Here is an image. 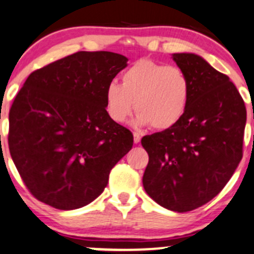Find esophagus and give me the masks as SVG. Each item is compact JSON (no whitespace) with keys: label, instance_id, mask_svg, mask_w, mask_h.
Here are the masks:
<instances>
[{"label":"esophagus","instance_id":"esophagus-1","mask_svg":"<svg viewBox=\"0 0 254 254\" xmlns=\"http://www.w3.org/2000/svg\"><path fill=\"white\" fill-rule=\"evenodd\" d=\"M140 138H142V137H140L139 133H137V132L133 133V140H134L135 144H138V143L140 142Z\"/></svg>","mask_w":254,"mask_h":254}]
</instances>
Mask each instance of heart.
<instances>
[{"label":"heart","mask_w":254,"mask_h":254,"mask_svg":"<svg viewBox=\"0 0 254 254\" xmlns=\"http://www.w3.org/2000/svg\"><path fill=\"white\" fill-rule=\"evenodd\" d=\"M190 93V79L180 67L139 60L122 73L121 85L106 87V112L114 122L124 124L135 109L137 126L164 130L184 117Z\"/></svg>","instance_id":"obj_1"}]
</instances>
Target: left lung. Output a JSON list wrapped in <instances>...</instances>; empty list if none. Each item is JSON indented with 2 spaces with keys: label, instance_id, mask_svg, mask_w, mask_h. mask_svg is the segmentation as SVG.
<instances>
[{
  "label": "left lung",
  "instance_id": "left-lung-1",
  "mask_svg": "<svg viewBox=\"0 0 254 254\" xmlns=\"http://www.w3.org/2000/svg\"><path fill=\"white\" fill-rule=\"evenodd\" d=\"M172 59L190 83L188 106L174 127L142 138L149 155L143 186L151 199L186 213L204 205L242 159L246 106L226 74L194 54Z\"/></svg>",
  "mask_w": 254,
  "mask_h": 254
}]
</instances>
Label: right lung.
Wrapping results in <instances>:
<instances>
[{"mask_svg": "<svg viewBox=\"0 0 254 254\" xmlns=\"http://www.w3.org/2000/svg\"><path fill=\"white\" fill-rule=\"evenodd\" d=\"M109 51H79L34 70L9 110V153L34 197L61 210L93 202L132 149L109 117L106 87L127 66Z\"/></svg>", "mask_w": 254, "mask_h": 254, "instance_id": "add662e5", "label": "right lung"}]
</instances>
